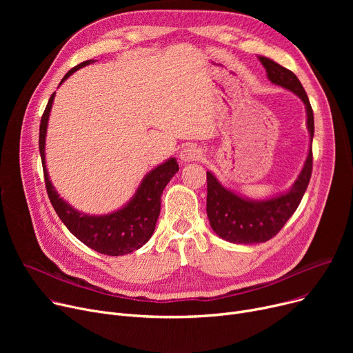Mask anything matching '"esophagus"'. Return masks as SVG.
I'll use <instances>...</instances> for the list:
<instances>
[{
	"label": "esophagus",
	"mask_w": 353,
	"mask_h": 353,
	"mask_svg": "<svg viewBox=\"0 0 353 353\" xmlns=\"http://www.w3.org/2000/svg\"><path fill=\"white\" fill-rule=\"evenodd\" d=\"M201 157H203V152L196 145H188L180 152V160L183 163L196 161V160H200Z\"/></svg>",
	"instance_id": "1"
}]
</instances>
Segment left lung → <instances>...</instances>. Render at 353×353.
<instances>
[{"mask_svg": "<svg viewBox=\"0 0 353 353\" xmlns=\"http://www.w3.org/2000/svg\"><path fill=\"white\" fill-rule=\"evenodd\" d=\"M263 64L268 79L298 96L305 107L307 116V130L310 134V147L303 164V169L293 186L283 194L266 200H250L239 196L221 186V183L212 172H208V217L213 232L223 240L237 245L263 243L281 232L290 216L298 209L299 203L307 189L312 176V140L314 134L313 110L303 85L294 74L274 63L268 57L259 55Z\"/></svg>", "mask_w": 353, "mask_h": 353, "instance_id": "8db88e82", "label": "left lung"}]
</instances>
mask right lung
Masks as SVG:
<instances>
[{
  "mask_svg": "<svg viewBox=\"0 0 353 353\" xmlns=\"http://www.w3.org/2000/svg\"><path fill=\"white\" fill-rule=\"evenodd\" d=\"M92 63H94V60H87L71 68L65 74L61 83L67 80L74 71ZM54 96L55 92H52V96L50 97L48 104L44 110V114L41 117L39 144L47 194L55 213L59 214L65 228L80 242L99 253L108 256H123L140 249L148 242V239L152 237L156 229V221L160 214L161 193L167 186V183L179 172L177 160L172 157L163 164L157 165L150 173H147L132 200L125 206L113 213L103 216H90L76 210L55 192L46 167V134Z\"/></svg>",
  "mask_w": 353,
  "mask_h": 353,
  "instance_id": "add662e5",
  "label": "right lung"
}]
</instances>
